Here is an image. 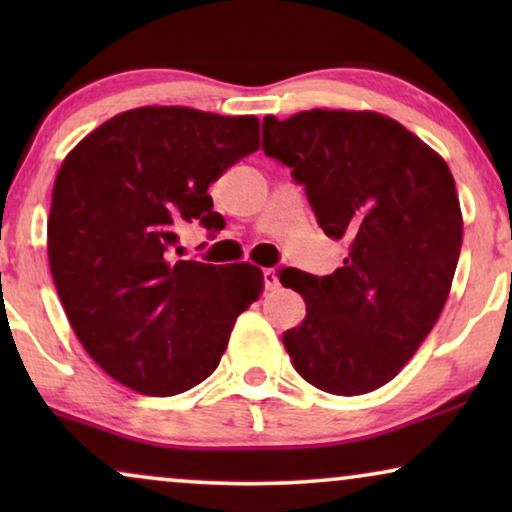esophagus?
Returning <instances> with one entry per match:
<instances>
[{
  "label": "esophagus",
  "mask_w": 512,
  "mask_h": 512,
  "mask_svg": "<svg viewBox=\"0 0 512 512\" xmlns=\"http://www.w3.org/2000/svg\"><path fill=\"white\" fill-rule=\"evenodd\" d=\"M263 282H265V289H277L279 286V275H277V270H272V268H265L263 270Z\"/></svg>",
  "instance_id": "1"
}]
</instances>
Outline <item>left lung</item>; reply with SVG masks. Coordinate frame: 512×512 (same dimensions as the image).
I'll use <instances>...</instances> for the list:
<instances>
[{"instance_id":"obj_1","label":"left lung","mask_w":512,"mask_h":512,"mask_svg":"<svg viewBox=\"0 0 512 512\" xmlns=\"http://www.w3.org/2000/svg\"><path fill=\"white\" fill-rule=\"evenodd\" d=\"M263 151L291 167L324 233L349 244L333 275H279L307 305L303 324L284 333L293 368L335 396L380 389L415 356L450 293L464 235L450 167L377 111L265 116Z\"/></svg>"}]
</instances>
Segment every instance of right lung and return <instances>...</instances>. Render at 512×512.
<instances>
[{"label": "right lung", "mask_w": 512, "mask_h": 512, "mask_svg": "<svg viewBox=\"0 0 512 512\" xmlns=\"http://www.w3.org/2000/svg\"><path fill=\"white\" fill-rule=\"evenodd\" d=\"M254 151L256 116L139 107L62 160L48 214L55 289L90 359L132 391L174 396L207 380L263 293L251 263L170 256L184 221L223 226L207 188Z\"/></svg>", "instance_id": "add662e5"}]
</instances>
